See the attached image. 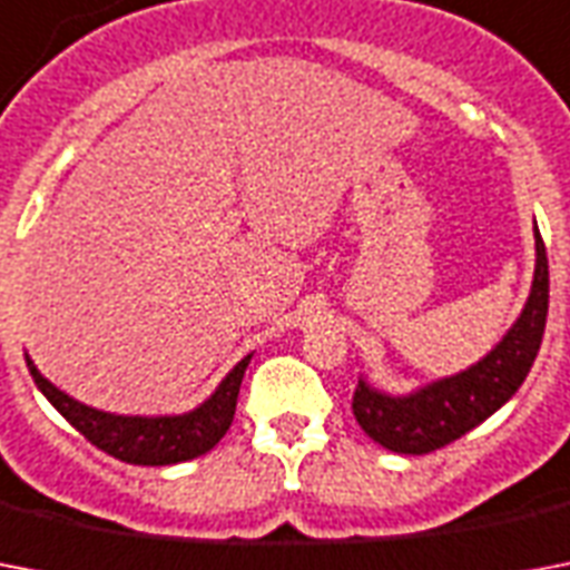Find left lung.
Segmentation results:
<instances>
[{
    "instance_id": "obj_1",
    "label": "left lung",
    "mask_w": 570,
    "mask_h": 570,
    "mask_svg": "<svg viewBox=\"0 0 570 570\" xmlns=\"http://www.w3.org/2000/svg\"><path fill=\"white\" fill-rule=\"evenodd\" d=\"M548 298V250L535 227V277L530 298L509 334L470 370L432 381L407 396H387L361 379L352 396L357 425L384 450L402 455H425L459 441L518 393L539 355Z\"/></svg>"
}]
</instances>
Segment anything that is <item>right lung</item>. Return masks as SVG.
I'll return each instance as SVG.
<instances>
[{
    "instance_id": "add662e5",
    "label": "right lung",
    "mask_w": 570,
    "mask_h": 570,
    "mask_svg": "<svg viewBox=\"0 0 570 570\" xmlns=\"http://www.w3.org/2000/svg\"><path fill=\"white\" fill-rule=\"evenodd\" d=\"M248 357H242L233 366L227 379L215 387V393L197 405L189 414L177 416H120L106 414L97 407L76 402L58 390L52 381L38 373V366L26 357L29 373L43 396L56 405V411L73 425L76 432L85 434L97 450L109 452L111 459L127 464H145V468H163V464H180V461L197 459L222 441L236 414L242 375L248 370Z\"/></svg>"
}]
</instances>
